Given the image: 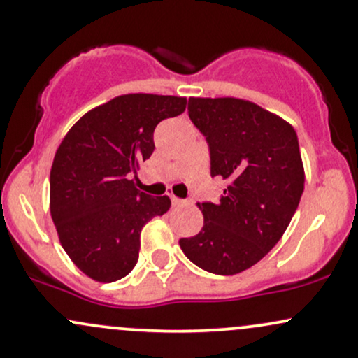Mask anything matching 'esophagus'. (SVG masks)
Wrapping results in <instances>:
<instances>
[{
  "mask_svg": "<svg viewBox=\"0 0 358 358\" xmlns=\"http://www.w3.org/2000/svg\"><path fill=\"white\" fill-rule=\"evenodd\" d=\"M171 203H173L175 207H178V205H183L185 203V200L178 199V196H175V195H171Z\"/></svg>",
  "mask_w": 358,
  "mask_h": 358,
  "instance_id": "34e87169",
  "label": "esophagus"
}]
</instances>
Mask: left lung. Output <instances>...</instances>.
<instances>
[{
  "label": "left lung",
  "mask_w": 358,
  "mask_h": 358,
  "mask_svg": "<svg viewBox=\"0 0 358 358\" xmlns=\"http://www.w3.org/2000/svg\"><path fill=\"white\" fill-rule=\"evenodd\" d=\"M188 116L207 138L210 175L227 188L217 203H199L202 231L180 248L199 268L232 276L261 261L296 212L305 188L296 131L236 97H190Z\"/></svg>",
  "instance_id": "8db88e82"
}]
</instances>
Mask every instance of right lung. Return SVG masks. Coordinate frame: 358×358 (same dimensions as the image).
I'll return each instance as SVG.
<instances>
[{"mask_svg":"<svg viewBox=\"0 0 358 358\" xmlns=\"http://www.w3.org/2000/svg\"><path fill=\"white\" fill-rule=\"evenodd\" d=\"M185 97L124 94L85 113L65 134L50 170V215L59 241L85 276L113 282L133 271L146 222L170 208L131 180L155 150L159 121Z\"/></svg>","mask_w":358,"mask_h":358,"instance_id":"1","label":"right lung"}]
</instances>
